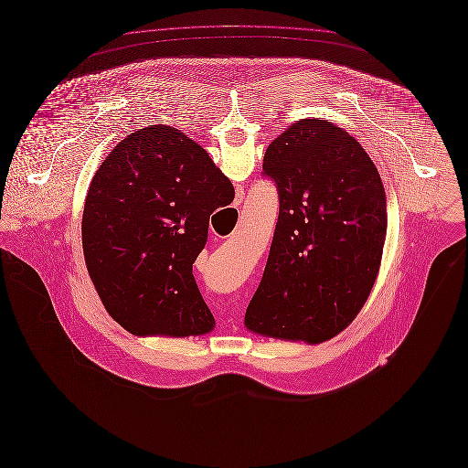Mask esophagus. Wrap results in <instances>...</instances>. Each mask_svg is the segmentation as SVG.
<instances>
[{"mask_svg": "<svg viewBox=\"0 0 468 468\" xmlns=\"http://www.w3.org/2000/svg\"><path fill=\"white\" fill-rule=\"evenodd\" d=\"M243 200V194H238V198H236V204H239Z\"/></svg>", "mask_w": 468, "mask_h": 468, "instance_id": "1", "label": "esophagus"}]
</instances>
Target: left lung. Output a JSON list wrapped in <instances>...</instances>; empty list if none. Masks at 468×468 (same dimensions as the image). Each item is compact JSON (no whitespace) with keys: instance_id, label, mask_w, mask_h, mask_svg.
I'll return each mask as SVG.
<instances>
[{"instance_id":"8db88e82","label":"left lung","mask_w":468,"mask_h":468,"mask_svg":"<svg viewBox=\"0 0 468 468\" xmlns=\"http://www.w3.org/2000/svg\"><path fill=\"white\" fill-rule=\"evenodd\" d=\"M264 176L280 213L245 325L262 336L317 345L356 319L382 261L388 215L375 164L325 120L289 126L266 149Z\"/></svg>"}]
</instances>
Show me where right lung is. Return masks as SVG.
I'll use <instances>...</instances> for the list:
<instances>
[{
	"label": "right lung",
	"instance_id": "obj_1",
	"mask_svg": "<svg viewBox=\"0 0 468 468\" xmlns=\"http://www.w3.org/2000/svg\"><path fill=\"white\" fill-rule=\"evenodd\" d=\"M232 200L229 177L181 130L151 124L112 149L82 215L86 266L109 315L137 336L213 331L192 266L211 213Z\"/></svg>",
	"mask_w": 468,
	"mask_h": 468
}]
</instances>
